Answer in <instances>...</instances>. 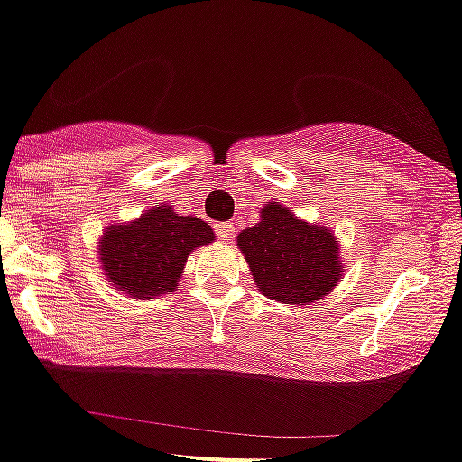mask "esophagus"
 <instances>
[{
    "label": "esophagus",
    "instance_id": "esophagus-1",
    "mask_svg": "<svg viewBox=\"0 0 462 462\" xmlns=\"http://www.w3.org/2000/svg\"><path fill=\"white\" fill-rule=\"evenodd\" d=\"M235 232H236V227L232 226V223H217V236L221 241H232Z\"/></svg>",
    "mask_w": 462,
    "mask_h": 462
}]
</instances>
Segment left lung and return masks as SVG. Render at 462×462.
<instances>
[{"mask_svg":"<svg viewBox=\"0 0 462 462\" xmlns=\"http://www.w3.org/2000/svg\"><path fill=\"white\" fill-rule=\"evenodd\" d=\"M259 214L257 226L236 236L257 289L282 304L325 298L343 275L334 232L300 221L280 203L263 205Z\"/></svg>","mask_w":462,"mask_h":462,"instance_id":"left-lung-1","label":"left lung"}]
</instances>
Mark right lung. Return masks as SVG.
<instances>
[{
	"mask_svg": "<svg viewBox=\"0 0 462 462\" xmlns=\"http://www.w3.org/2000/svg\"><path fill=\"white\" fill-rule=\"evenodd\" d=\"M214 241L203 218L178 217L171 205L151 208L126 226H110L98 239L107 282L131 298L173 293L187 257Z\"/></svg>",
	"mask_w": 462,
	"mask_h": 462,
	"instance_id": "obj_1",
	"label": "right lung"
}]
</instances>
